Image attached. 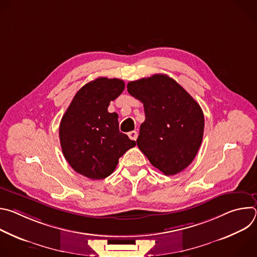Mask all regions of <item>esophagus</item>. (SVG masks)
Returning <instances> with one entry per match:
<instances>
[{
    "instance_id": "esophagus-1",
    "label": "esophagus",
    "mask_w": 257,
    "mask_h": 257,
    "mask_svg": "<svg viewBox=\"0 0 257 257\" xmlns=\"http://www.w3.org/2000/svg\"><path fill=\"white\" fill-rule=\"evenodd\" d=\"M128 136H129L130 139L136 140V139H137V136H138V133H137V131H131V132L128 133Z\"/></svg>"
}]
</instances>
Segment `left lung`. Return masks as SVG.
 Instances as JSON below:
<instances>
[{"label":"left lung","instance_id":"left-lung-1","mask_svg":"<svg viewBox=\"0 0 257 257\" xmlns=\"http://www.w3.org/2000/svg\"><path fill=\"white\" fill-rule=\"evenodd\" d=\"M127 90L144 106L145 121L136 140L139 150L166 176L186 169L203 136L204 116L197 101L164 74L131 81Z\"/></svg>","mask_w":257,"mask_h":257}]
</instances>
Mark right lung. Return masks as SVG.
Segmentation results:
<instances>
[{
    "label": "right lung",
    "mask_w": 257,
    "mask_h": 257,
    "mask_svg": "<svg viewBox=\"0 0 257 257\" xmlns=\"http://www.w3.org/2000/svg\"><path fill=\"white\" fill-rule=\"evenodd\" d=\"M124 88L121 79L98 77L77 91L65 112L59 128L61 148L78 174L92 180L104 179L136 145L119 131L118 114L107 112L109 102Z\"/></svg>",
    "instance_id": "1"
}]
</instances>
